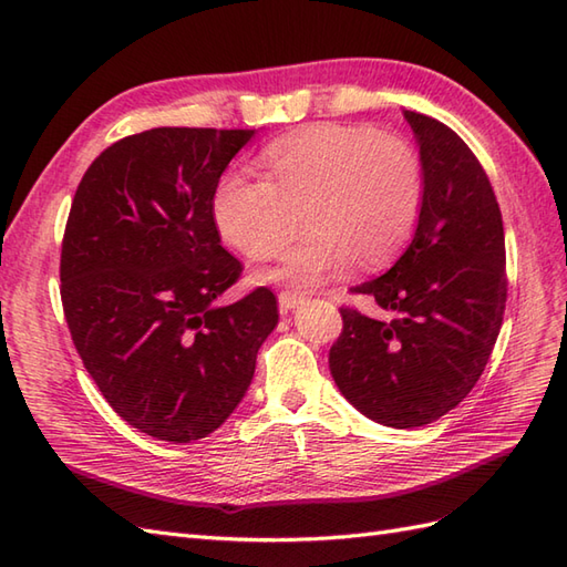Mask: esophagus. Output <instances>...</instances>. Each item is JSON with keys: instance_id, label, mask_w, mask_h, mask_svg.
Wrapping results in <instances>:
<instances>
[{"instance_id": "1", "label": "esophagus", "mask_w": 567, "mask_h": 567, "mask_svg": "<svg viewBox=\"0 0 567 567\" xmlns=\"http://www.w3.org/2000/svg\"><path fill=\"white\" fill-rule=\"evenodd\" d=\"M302 300H306V298H302V293H298V291H281L279 293V308H281V312H291L300 306Z\"/></svg>"}]
</instances>
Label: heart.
<instances>
[{
  "instance_id": "1",
  "label": "heart",
  "mask_w": 567,
  "mask_h": 567,
  "mask_svg": "<svg viewBox=\"0 0 567 567\" xmlns=\"http://www.w3.org/2000/svg\"><path fill=\"white\" fill-rule=\"evenodd\" d=\"M267 177L230 171L214 192L224 238L252 259H267L296 236L302 209L310 230L259 281L320 286L355 259L378 267L419 226L425 185L409 144L355 124H317L274 142Z\"/></svg>"
}]
</instances>
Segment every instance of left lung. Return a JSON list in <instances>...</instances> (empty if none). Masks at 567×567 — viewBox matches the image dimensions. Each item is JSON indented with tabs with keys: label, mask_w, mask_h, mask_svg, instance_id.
Masks as SVG:
<instances>
[{
	"label": "left lung",
	"mask_w": 567,
	"mask_h": 567,
	"mask_svg": "<svg viewBox=\"0 0 567 567\" xmlns=\"http://www.w3.org/2000/svg\"><path fill=\"white\" fill-rule=\"evenodd\" d=\"M423 168V209L404 255L355 286L392 320L341 308L329 351L339 392L380 425L433 423L474 390L501 334L505 233L488 175L447 124L404 110Z\"/></svg>",
	"instance_id": "8db88e82"
}]
</instances>
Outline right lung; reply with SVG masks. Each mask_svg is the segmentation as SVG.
Instances as JSON below:
<instances>
[{
  "label": "right lung",
  "instance_id": "1",
  "mask_svg": "<svg viewBox=\"0 0 567 567\" xmlns=\"http://www.w3.org/2000/svg\"><path fill=\"white\" fill-rule=\"evenodd\" d=\"M255 134L124 136L91 163L69 212L60 281L74 347L115 413L165 443L224 425L279 324L269 288L218 302L243 267L220 247L214 192Z\"/></svg>",
  "mask_w": 567,
  "mask_h": 567
}]
</instances>
